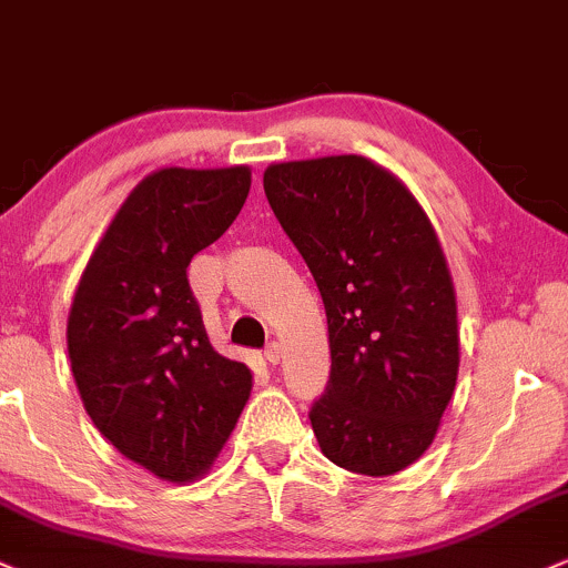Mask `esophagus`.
Returning a JSON list of instances; mask_svg holds the SVG:
<instances>
[{
	"label": "esophagus",
	"mask_w": 568,
	"mask_h": 568,
	"mask_svg": "<svg viewBox=\"0 0 568 568\" xmlns=\"http://www.w3.org/2000/svg\"><path fill=\"white\" fill-rule=\"evenodd\" d=\"M264 358H266V364H272V366L280 364V358H283V351H280L277 342H270V345H266Z\"/></svg>",
	"instance_id": "esophagus-1"
}]
</instances>
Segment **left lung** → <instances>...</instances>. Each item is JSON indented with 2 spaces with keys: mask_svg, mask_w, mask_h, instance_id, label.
Returning <instances> with one entry per match:
<instances>
[{
  "mask_svg": "<svg viewBox=\"0 0 568 568\" xmlns=\"http://www.w3.org/2000/svg\"><path fill=\"white\" fill-rule=\"evenodd\" d=\"M264 191L326 307L332 377L310 409L317 445L355 475H396L428 450L458 379L439 236L413 191L364 155L270 164Z\"/></svg>",
  "mask_w": 568,
  "mask_h": 568,
  "instance_id": "left-lung-1",
  "label": "left lung"
}]
</instances>
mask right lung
I'll list each match as a JSON object with an SVG mask.
<instances>
[{
    "label": "right lung",
    "mask_w": 568,
    "mask_h": 568,
    "mask_svg": "<svg viewBox=\"0 0 568 568\" xmlns=\"http://www.w3.org/2000/svg\"><path fill=\"white\" fill-rule=\"evenodd\" d=\"M247 191L242 164L142 178L93 247L67 317L72 377L93 426L166 483L207 475L251 398V369L210 345L185 274L232 226Z\"/></svg>",
    "instance_id": "add662e5"
}]
</instances>
